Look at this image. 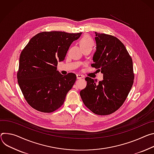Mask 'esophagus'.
Returning a JSON list of instances; mask_svg holds the SVG:
<instances>
[{
	"label": "esophagus",
	"instance_id": "obj_1",
	"mask_svg": "<svg viewBox=\"0 0 154 154\" xmlns=\"http://www.w3.org/2000/svg\"><path fill=\"white\" fill-rule=\"evenodd\" d=\"M84 76H82V75H79V74H77L76 75V78H77V79H81V78H82Z\"/></svg>",
	"mask_w": 154,
	"mask_h": 154
}]
</instances>
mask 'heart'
<instances>
[{"label":"heart","instance_id":"b5f03b06","mask_svg":"<svg viewBox=\"0 0 154 154\" xmlns=\"http://www.w3.org/2000/svg\"><path fill=\"white\" fill-rule=\"evenodd\" d=\"M79 45L81 48H92L94 46V43L92 38L91 37L88 35H85L80 40Z\"/></svg>","mask_w":154,"mask_h":154}]
</instances>
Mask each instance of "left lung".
<instances>
[{"mask_svg":"<svg viewBox=\"0 0 154 154\" xmlns=\"http://www.w3.org/2000/svg\"><path fill=\"white\" fill-rule=\"evenodd\" d=\"M96 51L91 65L103 73L102 81L85 78L87 86L80 91L84 104L94 113L108 115L120 108L133 84L132 59L117 38L95 32Z\"/></svg>","mask_w":154,"mask_h":154,"instance_id":"8db88e82","label":"left lung"}]
</instances>
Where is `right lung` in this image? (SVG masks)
I'll list each match as a JSON object with an SVG mask.
<instances>
[{"mask_svg": "<svg viewBox=\"0 0 154 154\" xmlns=\"http://www.w3.org/2000/svg\"><path fill=\"white\" fill-rule=\"evenodd\" d=\"M82 32H42L33 37L20 57L17 78L28 104L43 112H51L63 103L76 76L61 75L58 62L65 59L67 51Z\"/></svg>", "mask_w": 154, "mask_h": 154, "instance_id": "1", "label": "right lung"}]
</instances>
